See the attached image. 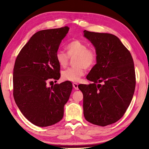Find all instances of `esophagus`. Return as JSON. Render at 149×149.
<instances>
[{
	"instance_id": "obj_1",
	"label": "esophagus",
	"mask_w": 149,
	"mask_h": 149,
	"mask_svg": "<svg viewBox=\"0 0 149 149\" xmlns=\"http://www.w3.org/2000/svg\"><path fill=\"white\" fill-rule=\"evenodd\" d=\"M73 88H74L75 89H76V90L78 89V83H73Z\"/></svg>"
}]
</instances>
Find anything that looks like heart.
<instances>
[{
  "label": "heart",
  "instance_id": "obj_1",
  "mask_svg": "<svg viewBox=\"0 0 149 149\" xmlns=\"http://www.w3.org/2000/svg\"><path fill=\"white\" fill-rule=\"evenodd\" d=\"M66 53L58 51L55 55L57 63L61 67L65 68L69 62V58L76 57L74 60V67L69 68L62 71L63 79L71 82H78L84 74V68L89 69L95 64L97 55L93 49L88 48V45L81 40H76L66 45Z\"/></svg>",
  "mask_w": 149,
  "mask_h": 149
}]
</instances>
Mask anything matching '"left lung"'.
I'll list each match as a JSON object with an SVG mask.
<instances>
[{
    "label": "left lung",
    "instance_id": "obj_1",
    "mask_svg": "<svg viewBox=\"0 0 149 149\" xmlns=\"http://www.w3.org/2000/svg\"><path fill=\"white\" fill-rule=\"evenodd\" d=\"M83 32L97 55L96 64L86 76L93 83L78 85L83 94L84 116L90 123L106 126L119 120L132 101L136 87L134 61L116 36Z\"/></svg>",
    "mask_w": 149,
    "mask_h": 149
}]
</instances>
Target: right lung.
<instances>
[{
  "mask_svg": "<svg viewBox=\"0 0 149 149\" xmlns=\"http://www.w3.org/2000/svg\"><path fill=\"white\" fill-rule=\"evenodd\" d=\"M69 29L66 26L35 33L15 60L14 100L25 118L39 127L52 125L62 119L73 89L68 81L47 86L48 82L60 78V66L55 55Z\"/></svg>",
  "mask_w": 149,
  "mask_h": 149,
  "instance_id": "obj_1",
  "label": "right lung"
}]
</instances>
